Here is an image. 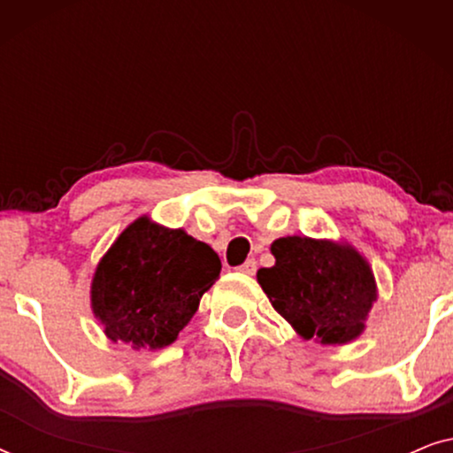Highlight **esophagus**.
Instances as JSON below:
<instances>
[{
	"instance_id": "obj_1",
	"label": "esophagus",
	"mask_w": 453,
	"mask_h": 453,
	"mask_svg": "<svg viewBox=\"0 0 453 453\" xmlns=\"http://www.w3.org/2000/svg\"><path fill=\"white\" fill-rule=\"evenodd\" d=\"M256 270H257L256 259H247L245 264L239 265V272H243V274H256Z\"/></svg>"
}]
</instances>
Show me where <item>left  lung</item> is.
<instances>
[{
    "mask_svg": "<svg viewBox=\"0 0 453 453\" xmlns=\"http://www.w3.org/2000/svg\"><path fill=\"white\" fill-rule=\"evenodd\" d=\"M276 264L257 270L272 307L307 340L344 344L365 327L375 301L369 264L330 241L282 237L272 243Z\"/></svg>",
    "mask_w": 453,
    "mask_h": 453,
    "instance_id": "8db88e82",
    "label": "left lung"
}]
</instances>
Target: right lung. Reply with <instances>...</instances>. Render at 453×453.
Here are the masks:
<instances>
[{
  "label": "right lung",
  "mask_w": 453,
  "mask_h": 453,
  "mask_svg": "<svg viewBox=\"0 0 453 453\" xmlns=\"http://www.w3.org/2000/svg\"><path fill=\"white\" fill-rule=\"evenodd\" d=\"M220 268L210 245L138 219L98 264L92 309L113 342L163 349L194 318Z\"/></svg>",
  "instance_id": "add662e5"
}]
</instances>
